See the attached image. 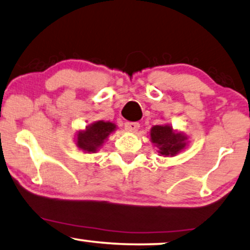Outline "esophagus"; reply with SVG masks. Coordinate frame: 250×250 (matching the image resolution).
<instances>
[{"mask_svg":"<svg viewBox=\"0 0 250 250\" xmlns=\"http://www.w3.org/2000/svg\"><path fill=\"white\" fill-rule=\"evenodd\" d=\"M139 128H140L139 123H132V122L125 123V129L129 133H135Z\"/></svg>","mask_w":250,"mask_h":250,"instance_id":"esophagus-1","label":"esophagus"}]
</instances>
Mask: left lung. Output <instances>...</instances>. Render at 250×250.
Here are the masks:
<instances>
[{
  "label": "left lung",
  "instance_id": "left-lung-1",
  "mask_svg": "<svg viewBox=\"0 0 250 250\" xmlns=\"http://www.w3.org/2000/svg\"><path fill=\"white\" fill-rule=\"evenodd\" d=\"M151 141L157 146L160 155L173 157L185 149L187 137L183 133H177L170 125H155L151 128Z\"/></svg>",
  "mask_w": 250,
  "mask_h": 250
}]
</instances>
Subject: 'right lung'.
Segmentation results:
<instances>
[{
	"label": "right lung",
	"mask_w": 250,
	"mask_h": 250,
	"mask_svg": "<svg viewBox=\"0 0 250 250\" xmlns=\"http://www.w3.org/2000/svg\"><path fill=\"white\" fill-rule=\"evenodd\" d=\"M116 129V125L110 122L98 121L88 125L84 131L78 133L77 144L82 151L96 153L104 143L110 133Z\"/></svg>",
	"instance_id": "right-lung-1"
}]
</instances>
